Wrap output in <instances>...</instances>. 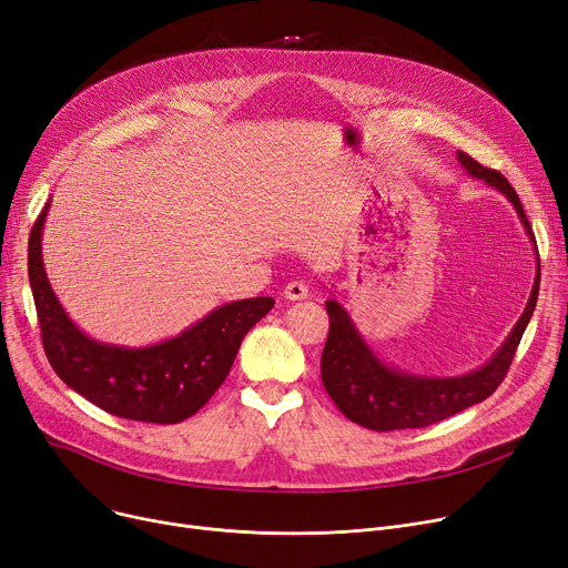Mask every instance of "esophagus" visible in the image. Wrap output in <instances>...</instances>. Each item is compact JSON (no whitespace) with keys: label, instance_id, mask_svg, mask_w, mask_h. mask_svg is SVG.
I'll use <instances>...</instances> for the list:
<instances>
[{"label":"esophagus","instance_id":"obj_1","mask_svg":"<svg viewBox=\"0 0 568 568\" xmlns=\"http://www.w3.org/2000/svg\"><path fill=\"white\" fill-rule=\"evenodd\" d=\"M283 296H285V300H290V302L306 300V296H308V285L304 281H292V283L285 285Z\"/></svg>","mask_w":568,"mask_h":568}]
</instances>
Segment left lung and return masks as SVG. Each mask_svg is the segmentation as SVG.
<instances>
[{"label": "left lung", "mask_w": 568, "mask_h": 568, "mask_svg": "<svg viewBox=\"0 0 568 568\" xmlns=\"http://www.w3.org/2000/svg\"><path fill=\"white\" fill-rule=\"evenodd\" d=\"M458 159L469 174L486 179L490 186L506 193V197L514 202L529 236L534 239L523 202L516 189L509 184V179L501 172L474 161L465 152H458ZM539 281L541 272L536 274L531 296L523 317L516 324V329L511 332L509 341L499 347L493 359L484 368L474 371L471 375L452 379L414 377L382 366L377 362V356L359 338V334L354 332L347 313L334 300H329L326 302V313H329V336H326L320 362L322 384L326 394L332 396L336 407L349 422L377 433L426 428L486 400L490 394H495V389L511 368L516 349L534 313L536 300H539Z\"/></svg>", "instance_id": "8db88e82"}]
</instances>
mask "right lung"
<instances>
[{"label": "right lung", "mask_w": 568, "mask_h": 568, "mask_svg": "<svg viewBox=\"0 0 568 568\" xmlns=\"http://www.w3.org/2000/svg\"><path fill=\"white\" fill-rule=\"evenodd\" d=\"M48 204L29 232L27 272L52 371L89 403L122 419L163 426L189 419L219 392L239 345L251 326L272 311L274 300L255 296L221 306L182 336L154 347L101 345L67 317L48 283L41 257Z\"/></svg>", "instance_id": "add662e5"}]
</instances>
